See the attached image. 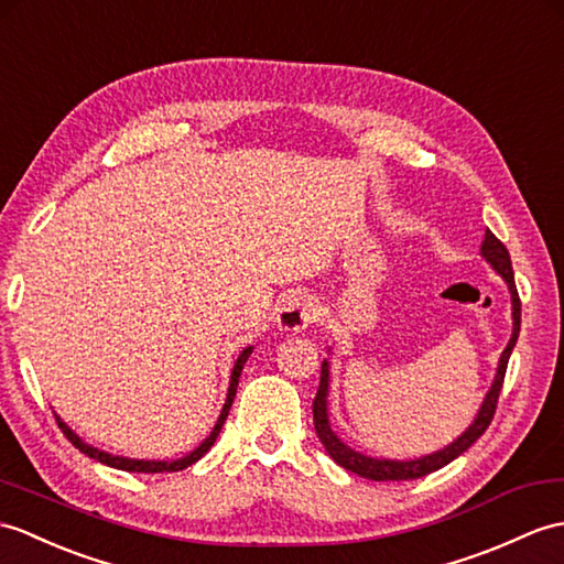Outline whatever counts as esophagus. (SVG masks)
Here are the masks:
<instances>
[{"instance_id":"obj_1","label":"esophagus","mask_w":564,"mask_h":564,"mask_svg":"<svg viewBox=\"0 0 564 564\" xmlns=\"http://www.w3.org/2000/svg\"><path fill=\"white\" fill-rule=\"evenodd\" d=\"M317 319V303L310 295H291L285 300V305L281 307L279 314V326L283 332H303L307 326Z\"/></svg>"}]
</instances>
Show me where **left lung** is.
Segmentation results:
<instances>
[{
	"instance_id": "left-lung-1",
	"label": "left lung",
	"mask_w": 564,
	"mask_h": 564,
	"mask_svg": "<svg viewBox=\"0 0 564 564\" xmlns=\"http://www.w3.org/2000/svg\"><path fill=\"white\" fill-rule=\"evenodd\" d=\"M480 254L486 257L492 269L500 273L505 279L509 293H512V319H514V329H512V338H509L507 348L502 350L500 356V365H497V375H495V382L490 387V391L486 394V401H482L480 411L476 415V421L468 425V430L459 440H454L449 447H444L435 454H427L421 456V459H413V462H391V459H372V456H365L356 449H350L348 444H344L341 440L336 437V432L332 430L329 423V411H326V397H329V362H322V377H319V389H317V397L312 401V413H314V430H317V437L324 444V449L329 452L332 459L344 466L346 470H352V474H358L368 480H415V478H423L432 470H437L442 466H447L449 462H454L456 456L464 454L470 444H474L482 432L488 430V425L492 423V415L497 409V399H500V391H502V382H505V372H507V362L509 356H512L514 344L519 338V326H521V300L517 293V285H514V271H512V259H509L507 247L495 238V235L488 230L486 232V240H482L480 247Z\"/></svg>"
}]
</instances>
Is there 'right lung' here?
Instances as JSON below:
<instances>
[{
  "label": "right lung",
  "instance_id": "1",
  "mask_svg": "<svg viewBox=\"0 0 564 564\" xmlns=\"http://www.w3.org/2000/svg\"><path fill=\"white\" fill-rule=\"evenodd\" d=\"M250 356H252V346L245 348V350L240 352L238 362H235L232 375H230L228 397H226V403H223V411H220V415H218V423H216L214 430H212V435H208L194 452H189L187 456H182V459H175V462H143V459H124V456H112V454H108V452H100V449H96V447H90V444H86L67 423H62L59 415H55V417H57V425H59V430L64 432V437H67L78 452L90 456V459H96V462L105 464V466H112V468H120V470H132V474H173V470H182V468L192 466L194 462H199L202 456L214 447L218 432H220L223 423H226V417H228V411H230L232 399H235V391H238L240 372H242L245 362H247V358H250Z\"/></svg>",
  "mask_w": 564,
  "mask_h": 564
}]
</instances>
